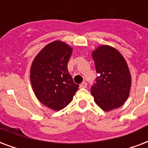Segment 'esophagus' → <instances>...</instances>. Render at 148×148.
<instances>
[{"label": "esophagus", "instance_id": "34e87169", "mask_svg": "<svg viewBox=\"0 0 148 148\" xmlns=\"http://www.w3.org/2000/svg\"><path fill=\"white\" fill-rule=\"evenodd\" d=\"M80 88H87L86 82H82V84H80Z\"/></svg>", "mask_w": 148, "mask_h": 148}]
</instances>
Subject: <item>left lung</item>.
I'll return each instance as SVG.
<instances>
[{"instance_id": "1", "label": "left lung", "mask_w": 148, "mask_h": 148, "mask_svg": "<svg viewBox=\"0 0 148 148\" xmlns=\"http://www.w3.org/2000/svg\"><path fill=\"white\" fill-rule=\"evenodd\" d=\"M92 56L98 73L96 83L91 88L95 103L106 112L122 106L131 88V75L126 60L108 45L97 47Z\"/></svg>"}]
</instances>
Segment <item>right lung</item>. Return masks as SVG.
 <instances>
[{
    "label": "right lung",
    "instance_id": "obj_1",
    "mask_svg": "<svg viewBox=\"0 0 148 148\" xmlns=\"http://www.w3.org/2000/svg\"><path fill=\"white\" fill-rule=\"evenodd\" d=\"M72 52L68 44L56 40L42 48L32 63L30 81L35 95L55 111L69 104L78 89L67 70Z\"/></svg>",
    "mask_w": 148,
    "mask_h": 148
}]
</instances>
